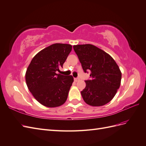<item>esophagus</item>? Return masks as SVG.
Wrapping results in <instances>:
<instances>
[{
	"mask_svg": "<svg viewBox=\"0 0 146 146\" xmlns=\"http://www.w3.org/2000/svg\"><path fill=\"white\" fill-rule=\"evenodd\" d=\"M74 81H75V82H77L78 80H79V78H78V77H77V78H74Z\"/></svg>",
	"mask_w": 146,
	"mask_h": 146,
	"instance_id": "1",
	"label": "esophagus"
}]
</instances>
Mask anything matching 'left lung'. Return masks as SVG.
I'll use <instances>...</instances> for the list:
<instances>
[{
  "instance_id": "obj_1",
  "label": "left lung",
  "mask_w": 146,
  "mask_h": 146,
  "mask_svg": "<svg viewBox=\"0 0 146 146\" xmlns=\"http://www.w3.org/2000/svg\"><path fill=\"white\" fill-rule=\"evenodd\" d=\"M84 71L91 79L85 80L81 92L86 104L101 106L111 101L119 88L121 73L113 59L104 51L91 44L73 46Z\"/></svg>"
}]
</instances>
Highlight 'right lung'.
<instances>
[{"instance_id":"add662e5","label":"right lung","mask_w":146,"mask_h":146,"mask_svg":"<svg viewBox=\"0 0 146 146\" xmlns=\"http://www.w3.org/2000/svg\"><path fill=\"white\" fill-rule=\"evenodd\" d=\"M71 50L72 45L69 44H53L35 55L27 68V87L35 99L46 107H58L68 98L73 77L56 72L62 68Z\"/></svg>"}]
</instances>
